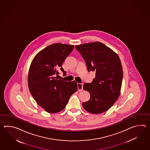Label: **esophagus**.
<instances>
[{
  "instance_id": "1",
  "label": "esophagus",
  "mask_w": 150,
  "mask_h": 150,
  "mask_svg": "<svg viewBox=\"0 0 150 150\" xmlns=\"http://www.w3.org/2000/svg\"><path fill=\"white\" fill-rule=\"evenodd\" d=\"M78 86V91H82L83 90V83H78L77 84Z\"/></svg>"
}]
</instances>
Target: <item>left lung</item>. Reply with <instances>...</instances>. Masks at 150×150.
Here are the masks:
<instances>
[{
    "mask_svg": "<svg viewBox=\"0 0 150 150\" xmlns=\"http://www.w3.org/2000/svg\"><path fill=\"white\" fill-rule=\"evenodd\" d=\"M76 48L85 61L88 71H96L91 83H85L84 90L90 93L89 101L83 107L92 114L108 110L120 95L123 79L121 62L117 54L99 42L76 45Z\"/></svg>",
    "mask_w": 150,
    "mask_h": 150,
    "instance_id": "1",
    "label": "left lung"
}]
</instances>
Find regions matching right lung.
<instances>
[{
	"label": "right lung",
	"mask_w": 150,
	"mask_h": 150,
	"mask_svg": "<svg viewBox=\"0 0 150 150\" xmlns=\"http://www.w3.org/2000/svg\"><path fill=\"white\" fill-rule=\"evenodd\" d=\"M74 48V45H50L40 51L30 64L28 76L29 91L38 105L49 113L64 109L71 96L78 90L74 80L67 82L54 77L59 74L57 69L66 74L62 66Z\"/></svg>",
	"instance_id": "right-lung-1"
}]
</instances>
